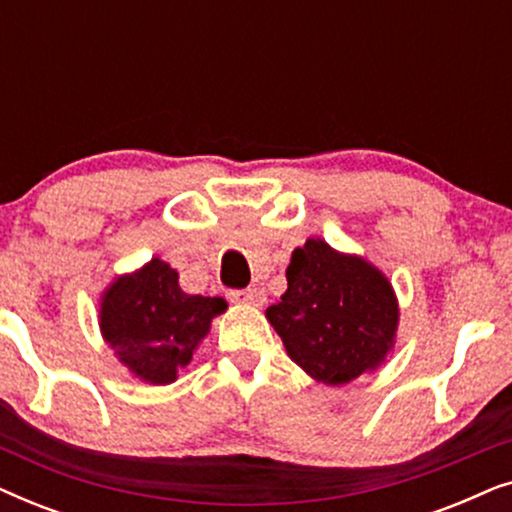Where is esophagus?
I'll return each mask as SVG.
<instances>
[{
  "instance_id": "34e87169",
  "label": "esophagus",
  "mask_w": 512,
  "mask_h": 512,
  "mask_svg": "<svg viewBox=\"0 0 512 512\" xmlns=\"http://www.w3.org/2000/svg\"><path fill=\"white\" fill-rule=\"evenodd\" d=\"M230 300L233 303H242V305H254V307H263L265 305V293L261 289H244V291H233L230 293Z\"/></svg>"
}]
</instances>
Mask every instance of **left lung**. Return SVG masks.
<instances>
[{
	"label": "left lung",
	"mask_w": 512,
	"mask_h": 512,
	"mask_svg": "<svg viewBox=\"0 0 512 512\" xmlns=\"http://www.w3.org/2000/svg\"><path fill=\"white\" fill-rule=\"evenodd\" d=\"M286 282L265 317L312 380L340 387L382 366L398 331V300L382 270L310 237L293 249Z\"/></svg>",
	"instance_id": "1"
}]
</instances>
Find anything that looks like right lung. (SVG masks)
Here are the masks:
<instances>
[{"label": "right lung", "mask_w": 512, "mask_h": 512, "mask_svg": "<svg viewBox=\"0 0 512 512\" xmlns=\"http://www.w3.org/2000/svg\"><path fill=\"white\" fill-rule=\"evenodd\" d=\"M228 310L223 298L181 291L179 272L160 258L116 277L102 293L100 331L116 359L149 384H172Z\"/></svg>", "instance_id": "right-lung-1"}]
</instances>
